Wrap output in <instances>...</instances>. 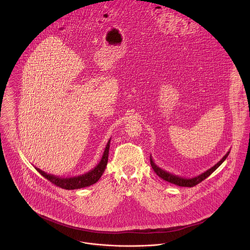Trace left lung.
<instances>
[{"label": "left lung", "mask_w": 250, "mask_h": 250, "mask_svg": "<svg viewBox=\"0 0 250 250\" xmlns=\"http://www.w3.org/2000/svg\"><path fill=\"white\" fill-rule=\"evenodd\" d=\"M229 153H230V151H228V152L222 157V160L219 161L215 166L212 167L211 168L207 169V170L204 171L203 173H201V174H199V175H197V176H195V177H193V178L180 177V176L174 175V174H172V173H169L168 171H166V170H164V169H162L161 167H159L157 166V165L153 162L151 156H150V165L152 167L154 172H155L159 177H161L163 180H166V181L169 182V183L175 184V185L180 186V187H194L195 185H197L198 183H200L202 180L206 179L210 174H212L219 167L221 166L222 164V162L226 159V157L228 156Z\"/></svg>", "instance_id": "left-lung-1"}]
</instances>
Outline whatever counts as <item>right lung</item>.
<instances>
[{"label": "right lung", "mask_w": 250, "mask_h": 250, "mask_svg": "<svg viewBox=\"0 0 250 250\" xmlns=\"http://www.w3.org/2000/svg\"><path fill=\"white\" fill-rule=\"evenodd\" d=\"M111 140V139H110ZM110 140L108 141L104 155L100 161V163L90 171L84 173L83 175L75 176V177H58L52 174H49L47 172H44L38 167H35L36 170L43 175L45 178H47L50 182L55 184L57 187H60L65 190H75V189H81L85 188L88 186H91L99 181L101 176L103 175L107 162H108V152H109V146H110Z\"/></svg>", "instance_id": "right-lung-1"}]
</instances>
